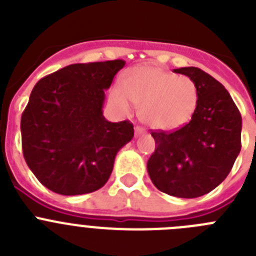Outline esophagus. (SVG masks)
<instances>
[{
  "instance_id": "esophagus-1",
  "label": "esophagus",
  "mask_w": 256,
  "mask_h": 256,
  "mask_svg": "<svg viewBox=\"0 0 256 256\" xmlns=\"http://www.w3.org/2000/svg\"><path fill=\"white\" fill-rule=\"evenodd\" d=\"M134 133H136V136H137V137H138V136H141V134H144V128H142V126H136L134 128Z\"/></svg>"
}]
</instances>
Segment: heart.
Instances as JSON below:
<instances>
[{
  "mask_svg": "<svg viewBox=\"0 0 256 256\" xmlns=\"http://www.w3.org/2000/svg\"><path fill=\"white\" fill-rule=\"evenodd\" d=\"M112 100L124 112H132L134 104L146 126L158 130H177L191 119L198 106V91L195 82L159 68H136L124 82L118 83Z\"/></svg>",
  "mask_w": 256,
  "mask_h": 256,
  "instance_id": "heart-1",
  "label": "heart"
}]
</instances>
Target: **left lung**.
<instances>
[{"mask_svg":"<svg viewBox=\"0 0 256 256\" xmlns=\"http://www.w3.org/2000/svg\"><path fill=\"white\" fill-rule=\"evenodd\" d=\"M198 91L190 123L174 132H152L155 152L148 162L154 186L164 194L194 198L209 194L230 172L241 150L242 119L228 91L195 66L174 69Z\"/></svg>","mask_w":256,"mask_h":256,"instance_id":"1","label":"left lung"}]
</instances>
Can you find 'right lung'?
<instances>
[{"instance_id":"right-lung-1","label":"right lung","mask_w":256,"mask_h":256,"mask_svg":"<svg viewBox=\"0 0 256 256\" xmlns=\"http://www.w3.org/2000/svg\"><path fill=\"white\" fill-rule=\"evenodd\" d=\"M124 64L69 65L33 88L20 123L22 154L51 191L74 196L101 188L118 151L133 138L132 123H112L102 115L105 91Z\"/></svg>"}]
</instances>
